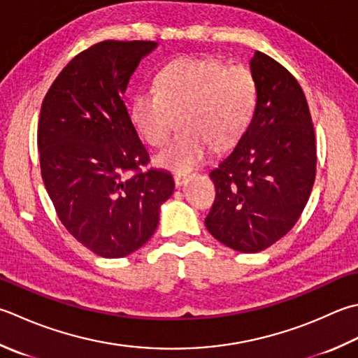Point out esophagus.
Masks as SVG:
<instances>
[{"mask_svg": "<svg viewBox=\"0 0 358 358\" xmlns=\"http://www.w3.org/2000/svg\"><path fill=\"white\" fill-rule=\"evenodd\" d=\"M189 180V175L187 173H175L173 175V181H175V186H183L186 181Z\"/></svg>", "mask_w": 358, "mask_h": 358, "instance_id": "34e87169", "label": "esophagus"}]
</instances>
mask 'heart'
Segmentation results:
<instances>
[{
    "label": "heart",
    "instance_id": "heart-1",
    "mask_svg": "<svg viewBox=\"0 0 358 358\" xmlns=\"http://www.w3.org/2000/svg\"><path fill=\"white\" fill-rule=\"evenodd\" d=\"M257 85L247 66L211 57H183L171 62L157 76V90L133 96L131 121L147 143L166 144L175 116L181 115V136L161 150L157 163L187 172L206 159L211 145L234 144L253 117Z\"/></svg>",
    "mask_w": 358,
    "mask_h": 358
}]
</instances>
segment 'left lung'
Returning <instances> with one entry per match:
<instances>
[{"label": "left lung", "instance_id": "obj_1", "mask_svg": "<svg viewBox=\"0 0 358 358\" xmlns=\"http://www.w3.org/2000/svg\"><path fill=\"white\" fill-rule=\"evenodd\" d=\"M253 117L239 143L209 177L215 200L205 225L241 253H259L295 227L310 197L317 145L303 88L287 69L256 51Z\"/></svg>", "mask_w": 358, "mask_h": 358}]
</instances>
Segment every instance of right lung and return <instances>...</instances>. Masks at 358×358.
I'll use <instances>...</instances> for the list:
<instances>
[{
    "mask_svg": "<svg viewBox=\"0 0 358 358\" xmlns=\"http://www.w3.org/2000/svg\"><path fill=\"white\" fill-rule=\"evenodd\" d=\"M157 46L96 43L62 69L41 103L37 144L49 199L74 239L107 259L141 248L173 194L169 172L141 169L150 158L124 103L133 71Z\"/></svg>",
    "mask_w": 358,
    "mask_h": 358,
    "instance_id": "obj_1",
    "label": "right lung"
}]
</instances>
